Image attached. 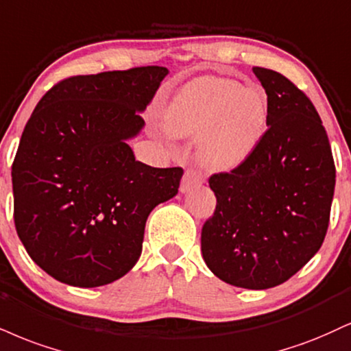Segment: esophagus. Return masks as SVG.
I'll list each match as a JSON object with an SVG mask.
<instances>
[{"label":"esophagus","mask_w":351,"mask_h":351,"mask_svg":"<svg viewBox=\"0 0 351 351\" xmlns=\"http://www.w3.org/2000/svg\"><path fill=\"white\" fill-rule=\"evenodd\" d=\"M202 183V175L194 168H188L186 173H184L183 180H181V193H186L189 189L197 186V184Z\"/></svg>","instance_id":"1"}]
</instances>
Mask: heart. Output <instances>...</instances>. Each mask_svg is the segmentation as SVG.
<instances>
[{
  "mask_svg": "<svg viewBox=\"0 0 351 351\" xmlns=\"http://www.w3.org/2000/svg\"><path fill=\"white\" fill-rule=\"evenodd\" d=\"M269 103L258 86L223 77L194 78L173 96L163 112L175 137H196L202 160L216 170L243 163L268 128Z\"/></svg>",
  "mask_w": 351,
  "mask_h": 351,
  "instance_id": "1",
  "label": "heart"
}]
</instances>
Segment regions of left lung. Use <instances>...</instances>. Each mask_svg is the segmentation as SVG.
<instances>
[{
	"label": "left lung",
	"instance_id": "left-lung-1",
	"mask_svg": "<svg viewBox=\"0 0 351 351\" xmlns=\"http://www.w3.org/2000/svg\"><path fill=\"white\" fill-rule=\"evenodd\" d=\"M269 103L256 150L229 173H214L217 197L201 252L219 280L245 289L288 281L322 245L330 221L335 163L306 93L278 71L253 66Z\"/></svg>",
	"mask_w": 351,
	"mask_h": 351
}]
</instances>
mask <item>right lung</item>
Here are the masks:
<instances>
[{"label": "right lung", "instance_id": "obj_1", "mask_svg": "<svg viewBox=\"0 0 351 351\" xmlns=\"http://www.w3.org/2000/svg\"><path fill=\"white\" fill-rule=\"evenodd\" d=\"M165 66L78 75L37 103L12 162L14 226L29 256L57 281L96 288L137 263L152 209L171 199L183 168L137 162Z\"/></svg>", "mask_w": 351, "mask_h": 351}]
</instances>
